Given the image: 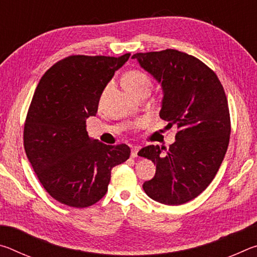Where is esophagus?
I'll return each mask as SVG.
<instances>
[{
  "mask_svg": "<svg viewBox=\"0 0 257 257\" xmlns=\"http://www.w3.org/2000/svg\"><path fill=\"white\" fill-rule=\"evenodd\" d=\"M139 150H141V146H133L132 147V158H137Z\"/></svg>",
  "mask_w": 257,
  "mask_h": 257,
  "instance_id": "1",
  "label": "esophagus"
}]
</instances>
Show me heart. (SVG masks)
<instances>
[{
	"label": "heart",
	"mask_w": 257,
	"mask_h": 257,
	"mask_svg": "<svg viewBox=\"0 0 257 257\" xmlns=\"http://www.w3.org/2000/svg\"><path fill=\"white\" fill-rule=\"evenodd\" d=\"M123 85L127 92H133L142 87H150L151 79L145 72L139 70H130L124 75Z\"/></svg>",
	"instance_id": "b5f03b06"
}]
</instances>
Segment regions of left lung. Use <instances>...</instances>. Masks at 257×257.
I'll return each mask as SVG.
<instances>
[{
	"label": "left lung",
	"mask_w": 257,
	"mask_h": 257,
	"mask_svg": "<svg viewBox=\"0 0 257 257\" xmlns=\"http://www.w3.org/2000/svg\"><path fill=\"white\" fill-rule=\"evenodd\" d=\"M133 59L161 85L160 116L178 127L165 153L159 145L138 152L156 165L143 188L156 202L181 205L206 189L224 159L231 130L227 96L215 73L187 53L164 50Z\"/></svg>",
	"instance_id": "left-lung-1"
}]
</instances>
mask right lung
<instances>
[{
    "mask_svg": "<svg viewBox=\"0 0 257 257\" xmlns=\"http://www.w3.org/2000/svg\"><path fill=\"white\" fill-rule=\"evenodd\" d=\"M129 56H68L45 72L35 90L25 151L45 190L64 205L98 202L112 169L129 159L128 145H105L86 130V119L96 115L104 88Z\"/></svg>",
    "mask_w": 257,
    "mask_h": 257,
    "instance_id": "right-lung-1",
    "label": "right lung"
}]
</instances>
